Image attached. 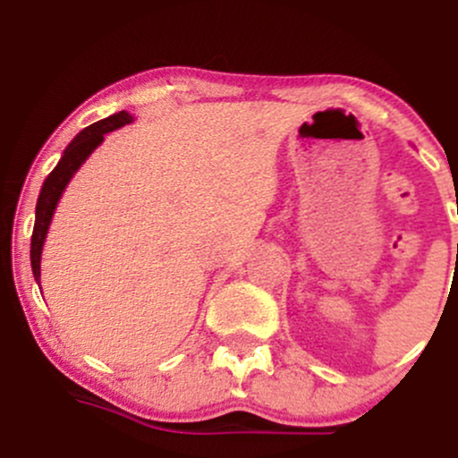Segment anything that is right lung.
Segmentation results:
<instances>
[{
  "instance_id": "obj_1",
  "label": "right lung",
  "mask_w": 458,
  "mask_h": 458,
  "mask_svg": "<svg viewBox=\"0 0 458 458\" xmlns=\"http://www.w3.org/2000/svg\"><path fill=\"white\" fill-rule=\"evenodd\" d=\"M129 123H133V115L127 112H118L109 115V118L98 120V123L90 124V127H86L75 140L71 141V144L66 146L64 155H62V159L57 161L54 172L45 178L43 189H40V196H38V204H36V224H34V234H31V250H30L31 271H34L36 282H38L40 277V254H43L47 230H49L51 217H54L55 207L57 202H60L62 191L66 189L68 181H71L72 174L81 167V163L92 155V150L101 144L105 133L124 127V124Z\"/></svg>"
}]
</instances>
